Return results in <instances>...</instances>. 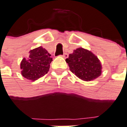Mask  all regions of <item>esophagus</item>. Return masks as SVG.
Masks as SVG:
<instances>
[{
	"mask_svg": "<svg viewBox=\"0 0 127 127\" xmlns=\"http://www.w3.org/2000/svg\"><path fill=\"white\" fill-rule=\"evenodd\" d=\"M62 56L64 57V58H67V57H68V54H66V53H64V54L62 55Z\"/></svg>",
	"mask_w": 127,
	"mask_h": 127,
	"instance_id": "34e87169",
	"label": "esophagus"
}]
</instances>
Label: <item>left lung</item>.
Masks as SVG:
<instances>
[{"label": "left lung", "mask_w": 127, "mask_h": 127, "mask_svg": "<svg viewBox=\"0 0 127 127\" xmlns=\"http://www.w3.org/2000/svg\"><path fill=\"white\" fill-rule=\"evenodd\" d=\"M66 62L70 71L83 81L94 80L102 73V65L97 56L83 48L75 50Z\"/></svg>", "instance_id": "8db88e82"}]
</instances>
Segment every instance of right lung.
I'll return each mask as SVG.
<instances>
[{
  "label": "right lung",
  "instance_id": "1",
  "mask_svg": "<svg viewBox=\"0 0 127 127\" xmlns=\"http://www.w3.org/2000/svg\"><path fill=\"white\" fill-rule=\"evenodd\" d=\"M46 50L40 46L30 50L28 59L21 63V75L31 81H35L46 74L52 59Z\"/></svg>",
  "mask_w": 127,
  "mask_h": 127
}]
</instances>
